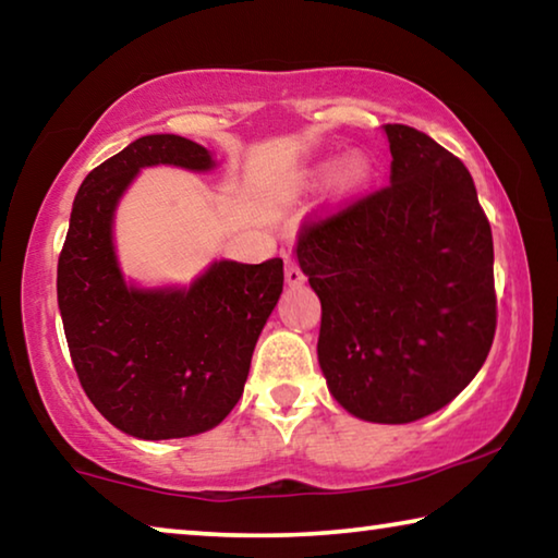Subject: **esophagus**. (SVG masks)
<instances>
[{"label":"esophagus","instance_id":"obj_1","mask_svg":"<svg viewBox=\"0 0 558 558\" xmlns=\"http://www.w3.org/2000/svg\"><path fill=\"white\" fill-rule=\"evenodd\" d=\"M286 280L288 286H300V282H305V272L300 270V263L292 256H286Z\"/></svg>","mask_w":558,"mask_h":558}]
</instances>
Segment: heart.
Here are the masks:
<instances>
[{"label": "heart", "mask_w": 558, "mask_h": 558, "mask_svg": "<svg viewBox=\"0 0 558 558\" xmlns=\"http://www.w3.org/2000/svg\"><path fill=\"white\" fill-rule=\"evenodd\" d=\"M364 177H366V165L362 162V159H349V162H347L344 169H342V179H344V182H347L349 186H354V184H359V182H364Z\"/></svg>", "instance_id": "b5f03b06"}]
</instances>
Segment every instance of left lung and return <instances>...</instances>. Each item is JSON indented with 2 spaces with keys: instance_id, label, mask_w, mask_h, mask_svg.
I'll use <instances>...</instances> for the list:
<instances>
[{
  "instance_id": "1",
  "label": "left lung",
  "mask_w": 558,
  "mask_h": 558,
  "mask_svg": "<svg viewBox=\"0 0 558 558\" xmlns=\"http://www.w3.org/2000/svg\"><path fill=\"white\" fill-rule=\"evenodd\" d=\"M391 182L307 219L298 263L323 302L317 356L356 418L411 423L475 379L497 329L495 251L472 177L409 125H384Z\"/></svg>"
}]
</instances>
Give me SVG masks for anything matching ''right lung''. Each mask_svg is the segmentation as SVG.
Here are the masks:
<instances>
[{
	"label": "right lung",
	"mask_w": 558,
	"mask_h": 558,
	"mask_svg": "<svg viewBox=\"0 0 558 558\" xmlns=\"http://www.w3.org/2000/svg\"><path fill=\"white\" fill-rule=\"evenodd\" d=\"M214 167L202 145L147 135L83 179L59 256V307L71 362L90 403L143 440L186 438L226 418L282 292V260H219L184 290L128 288L112 214L140 167Z\"/></svg>",
	"instance_id": "right-lung-1"
}]
</instances>
